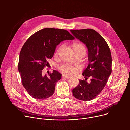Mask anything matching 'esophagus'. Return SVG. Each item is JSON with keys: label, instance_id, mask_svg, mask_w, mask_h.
<instances>
[{"label": "esophagus", "instance_id": "obj_1", "mask_svg": "<svg viewBox=\"0 0 130 130\" xmlns=\"http://www.w3.org/2000/svg\"><path fill=\"white\" fill-rule=\"evenodd\" d=\"M63 77H64V78H65V79H67L70 78V77H69V76H65V75H63Z\"/></svg>", "mask_w": 130, "mask_h": 130}]
</instances>
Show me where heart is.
<instances>
[{
  "instance_id": "obj_1",
  "label": "heart",
  "mask_w": 130,
  "mask_h": 130,
  "mask_svg": "<svg viewBox=\"0 0 130 130\" xmlns=\"http://www.w3.org/2000/svg\"><path fill=\"white\" fill-rule=\"evenodd\" d=\"M63 47V45H60L57 48L55 52V55H58L60 54L62 48ZM72 47L75 53L79 52H85V48L83 44L80 42H76L72 44ZM58 69L65 75H72L77 73L78 71V68L72 65L64 64L58 67Z\"/></svg>"
}]
</instances>
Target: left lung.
<instances>
[{"label": "left lung", "instance_id": "1", "mask_svg": "<svg viewBox=\"0 0 130 130\" xmlns=\"http://www.w3.org/2000/svg\"><path fill=\"white\" fill-rule=\"evenodd\" d=\"M70 32L87 47L88 65L79 80L78 85L72 89L73 96L78 99L89 101L95 99L105 87L112 73V55L103 37L91 29L71 30ZM91 78L88 84L87 79Z\"/></svg>", "mask_w": 130, "mask_h": 130}]
</instances>
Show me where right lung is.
Segmentation results:
<instances>
[{
	"instance_id": "right-lung-1",
	"label": "right lung",
	"mask_w": 130,
	"mask_h": 130,
	"mask_svg": "<svg viewBox=\"0 0 130 130\" xmlns=\"http://www.w3.org/2000/svg\"><path fill=\"white\" fill-rule=\"evenodd\" d=\"M74 39L65 30L45 28L32 34L25 43L20 53L18 69L22 84L31 97L43 99L53 94L62 75L53 70L48 76H43V69L49 65L47 61L52 58L57 45Z\"/></svg>"
}]
</instances>
